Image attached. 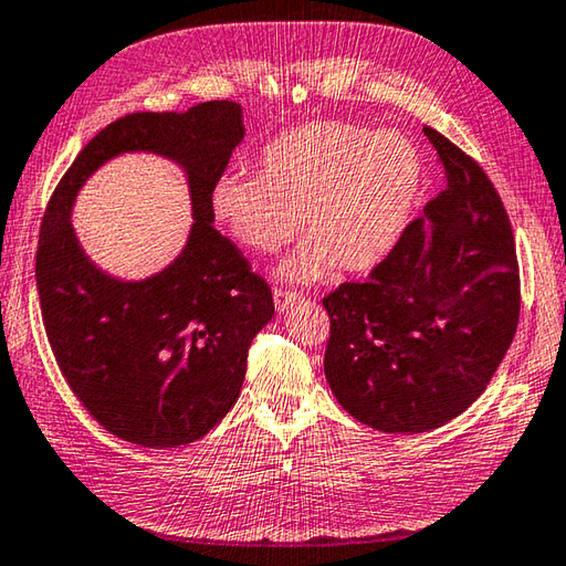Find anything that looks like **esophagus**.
<instances>
[{
    "label": "esophagus",
    "instance_id": "34e87169",
    "mask_svg": "<svg viewBox=\"0 0 566 566\" xmlns=\"http://www.w3.org/2000/svg\"><path fill=\"white\" fill-rule=\"evenodd\" d=\"M296 302H302V294L296 292H286V290H274V308L276 312H286V308L294 306Z\"/></svg>",
    "mask_w": 566,
    "mask_h": 566
}]
</instances>
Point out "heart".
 <instances>
[{
	"instance_id": "obj_1",
	"label": "heart",
	"mask_w": 566,
	"mask_h": 566,
	"mask_svg": "<svg viewBox=\"0 0 566 566\" xmlns=\"http://www.w3.org/2000/svg\"><path fill=\"white\" fill-rule=\"evenodd\" d=\"M422 188V157L397 132L314 122L262 149L260 174L228 171L210 210L238 245L270 254L302 230L306 245L282 264L290 282L321 280L334 264L365 272L390 258Z\"/></svg>"
}]
</instances>
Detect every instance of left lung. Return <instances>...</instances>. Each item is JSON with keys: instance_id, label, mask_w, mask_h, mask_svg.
I'll return each instance as SVG.
<instances>
[{"instance_id": "1", "label": "left lung", "mask_w": 566, "mask_h": 566, "mask_svg": "<svg viewBox=\"0 0 566 566\" xmlns=\"http://www.w3.org/2000/svg\"><path fill=\"white\" fill-rule=\"evenodd\" d=\"M447 186L363 282L324 296V373L358 422L419 434L479 400L511 348L520 270L511 220L489 176L437 129Z\"/></svg>"}]
</instances>
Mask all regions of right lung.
I'll use <instances>...</instances> for the list:
<instances>
[{
    "instance_id": "add662e5",
    "label": "right lung",
    "mask_w": 566,
    "mask_h": 566,
    "mask_svg": "<svg viewBox=\"0 0 566 566\" xmlns=\"http://www.w3.org/2000/svg\"><path fill=\"white\" fill-rule=\"evenodd\" d=\"M242 137V107L230 99L119 117L85 144L43 213L36 286L55 363L87 412L129 444L174 449L208 434L238 402L250 343L274 316L268 282L210 210ZM127 150L179 163L195 210L180 258L139 283L95 269L70 226L80 186Z\"/></svg>"
}]
</instances>
